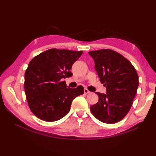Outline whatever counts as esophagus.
<instances>
[{
	"mask_svg": "<svg viewBox=\"0 0 156 156\" xmlns=\"http://www.w3.org/2000/svg\"><path fill=\"white\" fill-rule=\"evenodd\" d=\"M84 94H90L91 93V92H90L87 89V88H84Z\"/></svg>",
	"mask_w": 156,
	"mask_h": 156,
	"instance_id": "obj_1",
	"label": "esophagus"
}]
</instances>
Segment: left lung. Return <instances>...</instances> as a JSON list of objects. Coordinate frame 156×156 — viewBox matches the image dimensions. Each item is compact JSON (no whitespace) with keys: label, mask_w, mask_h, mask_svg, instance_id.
<instances>
[{"label":"left lung","mask_w":156,"mask_h":156,"mask_svg":"<svg viewBox=\"0 0 156 156\" xmlns=\"http://www.w3.org/2000/svg\"><path fill=\"white\" fill-rule=\"evenodd\" d=\"M106 94L96 92L98 102L90 107L93 115L106 124L122 120L128 113L139 86L136 71L128 60L111 49L89 51Z\"/></svg>","instance_id":"8db88e82"}]
</instances>
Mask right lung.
<instances>
[{
    "label": "right lung",
    "instance_id": "add662e5",
    "mask_svg": "<svg viewBox=\"0 0 156 156\" xmlns=\"http://www.w3.org/2000/svg\"><path fill=\"white\" fill-rule=\"evenodd\" d=\"M82 51L51 49L33 58L25 74L28 104L36 116L47 121L58 120L66 115L75 98L84 88H68L63 79L73 75L70 69Z\"/></svg>",
    "mask_w": 156,
    "mask_h": 156
}]
</instances>
